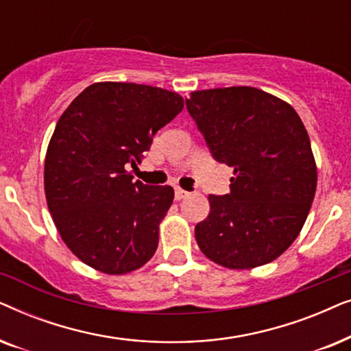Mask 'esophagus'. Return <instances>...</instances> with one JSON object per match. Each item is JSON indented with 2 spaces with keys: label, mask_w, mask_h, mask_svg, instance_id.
I'll list each match as a JSON object with an SVG mask.
<instances>
[{
  "label": "esophagus",
  "mask_w": 351,
  "mask_h": 351,
  "mask_svg": "<svg viewBox=\"0 0 351 351\" xmlns=\"http://www.w3.org/2000/svg\"><path fill=\"white\" fill-rule=\"evenodd\" d=\"M174 196H176V199H177V201H179V199H184V198H186V196H189V191L182 190L180 186H176V190H174Z\"/></svg>",
  "instance_id": "obj_1"
}]
</instances>
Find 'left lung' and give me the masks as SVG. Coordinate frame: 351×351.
<instances>
[{
	"label": "left lung",
	"instance_id": "1",
	"mask_svg": "<svg viewBox=\"0 0 351 351\" xmlns=\"http://www.w3.org/2000/svg\"><path fill=\"white\" fill-rule=\"evenodd\" d=\"M186 108L213 156L233 167L230 193L210 195L195 227L201 252L230 270L273 262L299 237L318 182L300 117L251 86L195 90Z\"/></svg>",
	"mask_w": 351,
	"mask_h": 351
}]
</instances>
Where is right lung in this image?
Listing matches in <instances>:
<instances>
[{
	"label": "right lung",
	"instance_id": "obj_1",
	"mask_svg": "<svg viewBox=\"0 0 351 351\" xmlns=\"http://www.w3.org/2000/svg\"><path fill=\"white\" fill-rule=\"evenodd\" d=\"M182 108L172 90L102 81L57 121L45 160L47 208L66 247L94 270L126 275L155 254L174 190L132 180L128 169Z\"/></svg>",
	"mask_w": 351,
	"mask_h": 351
}]
</instances>
